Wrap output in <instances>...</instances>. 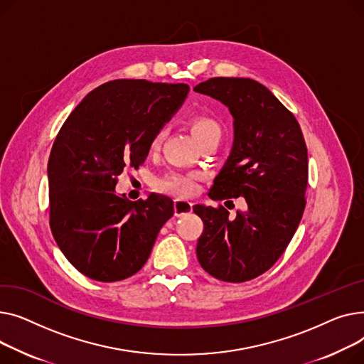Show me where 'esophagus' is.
Segmentation results:
<instances>
[{
    "instance_id": "1",
    "label": "esophagus",
    "mask_w": 364,
    "mask_h": 364,
    "mask_svg": "<svg viewBox=\"0 0 364 364\" xmlns=\"http://www.w3.org/2000/svg\"><path fill=\"white\" fill-rule=\"evenodd\" d=\"M192 204L191 201L188 200H175V216H183V215H188V213L192 211Z\"/></svg>"
}]
</instances>
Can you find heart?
Listing matches in <instances>:
<instances>
[{
    "mask_svg": "<svg viewBox=\"0 0 364 364\" xmlns=\"http://www.w3.org/2000/svg\"><path fill=\"white\" fill-rule=\"evenodd\" d=\"M189 127H191L192 135L196 136L197 141L210 132L220 131L219 124L207 116H194L189 120ZM164 135H166L164 127H161V129H159L153 135L151 141H149V149H151V151H157L160 148ZM156 186L160 191L167 192V194H172L175 197H186V196L194 194L197 191V176L192 173L172 172V173L164 175L163 178H159L156 182Z\"/></svg>",
    "mask_w": 364,
    "mask_h": 364,
    "instance_id": "b5f03b06",
    "label": "heart"
}]
</instances>
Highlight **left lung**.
Segmentation results:
<instances>
[{
    "label": "left lung",
    "instance_id": "8db88e82",
    "mask_svg": "<svg viewBox=\"0 0 364 364\" xmlns=\"http://www.w3.org/2000/svg\"><path fill=\"white\" fill-rule=\"evenodd\" d=\"M194 91L220 101L233 117L230 154L208 197L247 203L235 218L223 205L194 207L204 223L197 257L216 279L245 282L277 262L300 225L307 146L294 114L257 80L211 77Z\"/></svg>",
    "mask_w": 364,
    "mask_h": 364
}]
</instances>
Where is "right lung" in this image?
Wrapping results in <instances>:
<instances>
[{"instance_id":"1","label":"right lung","mask_w":364,"mask_h":364,"mask_svg":"<svg viewBox=\"0 0 364 364\" xmlns=\"http://www.w3.org/2000/svg\"><path fill=\"white\" fill-rule=\"evenodd\" d=\"M189 87L116 79L85 97L64 122L48 160L50 226L61 252L100 282L135 274L148 260L173 201L116 194L126 166L138 168L153 135L181 109Z\"/></svg>"}]
</instances>
